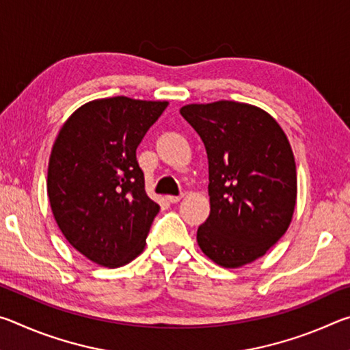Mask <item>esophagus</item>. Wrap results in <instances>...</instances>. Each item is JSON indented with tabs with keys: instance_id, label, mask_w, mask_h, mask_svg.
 I'll return each mask as SVG.
<instances>
[{
	"instance_id": "34e87169",
	"label": "esophagus",
	"mask_w": 350,
	"mask_h": 350,
	"mask_svg": "<svg viewBox=\"0 0 350 350\" xmlns=\"http://www.w3.org/2000/svg\"><path fill=\"white\" fill-rule=\"evenodd\" d=\"M167 199H168V202L176 204V202H179V200L182 199V194H179V196H167Z\"/></svg>"
}]
</instances>
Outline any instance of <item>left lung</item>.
<instances>
[{
  "label": "left lung",
  "instance_id": "8db88e82",
  "mask_svg": "<svg viewBox=\"0 0 350 350\" xmlns=\"http://www.w3.org/2000/svg\"><path fill=\"white\" fill-rule=\"evenodd\" d=\"M182 117L208 156L210 216L198 244L225 269L265 254L286 233L296 204L295 157L278 122L256 106L187 105Z\"/></svg>",
  "mask_w": 350,
  "mask_h": 350
}]
</instances>
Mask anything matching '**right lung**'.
<instances>
[{
	"label": "right lung",
	"instance_id": "right-lung-1",
	"mask_svg": "<svg viewBox=\"0 0 350 350\" xmlns=\"http://www.w3.org/2000/svg\"><path fill=\"white\" fill-rule=\"evenodd\" d=\"M167 106L94 100L68 118L52 146L47 196L55 221L75 250L103 267L142 253L161 210L146 196L135 150Z\"/></svg>",
	"mask_w": 350,
	"mask_h": 350
}]
</instances>
